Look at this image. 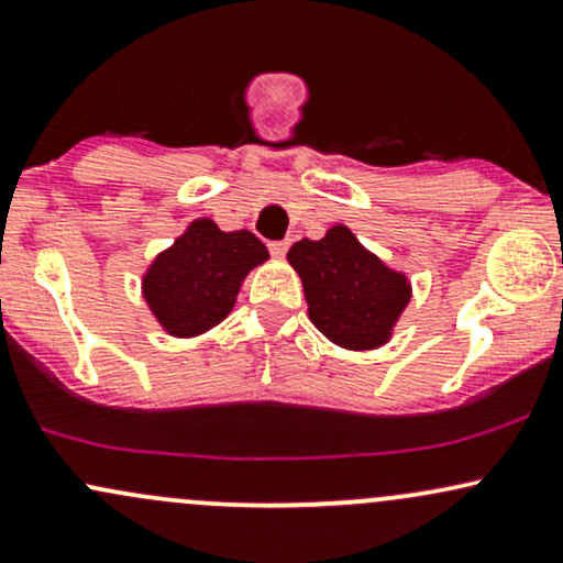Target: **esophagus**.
<instances>
[{
	"label": "esophagus",
	"mask_w": 563,
	"mask_h": 563,
	"mask_svg": "<svg viewBox=\"0 0 563 563\" xmlns=\"http://www.w3.org/2000/svg\"><path fill=\"white\" fill-rule=\"evenodd\" d=\"M269 254L277 256V260H283V256L288 254V241H273V243H269Z\"/></svg>",
	"instance_id": "obj_1"
}]
</instances>
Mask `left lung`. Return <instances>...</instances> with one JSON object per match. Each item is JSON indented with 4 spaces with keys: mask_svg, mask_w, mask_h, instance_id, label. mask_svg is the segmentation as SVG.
I'll list each match as a JSON object with an SVG mask.
<instances>
[{
    "mask_svg": "<svg viewBox=\"0 0 563 563\" xmlns=\"http://www.w3.org/2000/svg\"><path fill=\"white\" fill-rule=\"evenodd\" d=\"M288 262L301 275L309 318L339 346H380L410 301L405 275L391 273L346 228L294 243Z\"/></svg>",
    "mask_w": 563,
    "mask_h": 563,
    "instance_id": "1",
    "label": "left lung"
}]
</instances>
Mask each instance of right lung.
<instances>
[{
  "instance_id": "1",
  "label": "right lung",
  "mask_w": 563,
  "mask_h": 563,
  "mask_svg": "<svg viewBox=\"0 0 563 563\" xmlns=\"http://www.w3.org/2000/svg\"><path fill=\"white\" fill-rule=\"evenodd\" d=\"M269 260L254 232H222L198 219L147 269V307L172 335H196L230 314L245 273Z\"/></svg>"
}]
</instances>
